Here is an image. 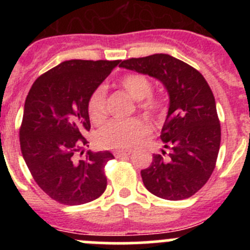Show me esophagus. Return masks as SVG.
I'll use <instances>...</instances> for the list:
<instances>
[{
  "mask_svg": "<svg viewBox=\"0 0 250 250\" xmlns=\"http://www.w3.org/2000/svg\"><path fill=\"white\" fill-rule=\"evenodd\" d=\"M116 158H123V157H127V156L130 155V150H116L113 152Z\"/></svg>",
  "mask_w": 250,
  "mask_h": 250,
  "instance_id": "34e87169",
  "label": "esophagus"
}]
</instances>
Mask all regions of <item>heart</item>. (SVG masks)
<instances>
[{
	"mask_svg": "<svg viewBox=\"0 0 250 250\" xmlns=\"http://www.w3.org/2000/svg\"><path fill=\"white\" fill-rule=\"evenodd\" d=\"M121 87L135 102H139V110L152 120H158L166 111V102L153 97V83L147 76L129 74L121 78ZM88 113L94 123H100L106 117V89L103 85L95 88L88 99ZM150 132L148 125L141 118L111 121L99 130L98 145L113 150H127L138 145Z\"/></svg>",
	"mask_w": 250,
	"mask_h": 250,
	"instance_id": "1",
	"label": "heart"
}]
</instances>
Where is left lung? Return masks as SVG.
<instances>
[{
	"label": "left lung",
	"instance_id": "1",
	"mask_svg": "<svg viewBox=\"0 0 250 250\" xmlns=\"http://www.w3.org/2000/svg\"><path fill=\"white\" fill-rule=\"evenodd\" d=\"M120 66L157 78L169 94L161 132L168 152L153 155L150 167L141 170L144 185L163 200L191 197L210 178L220 148V121L210 87L195 67L168 54L130 58Z\"/></svg>",
	"mask_w": 250,
	"mask_h": 250
}]
</instances>
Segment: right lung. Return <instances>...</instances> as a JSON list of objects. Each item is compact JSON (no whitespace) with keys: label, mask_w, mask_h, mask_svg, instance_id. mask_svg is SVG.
Listing matches in <instances>:
<instances>
[{"label":"right lung","mask_w":250,"mask_h":250,"mask_svg":"<svg viewBox=\"0 0 250 250\" xmlns=\"http://www.w3.org/2000/svg\"><path fill=\"white\" fill-rule=\"evenodd\" d=\"M120 60H67L41 75L25 100L20 148L37 185L52 200L78 206L104 193L109 151L82 156L89 132L88 99Z\"/></svg>","instance_id":"obj_1"}]
</instances>
